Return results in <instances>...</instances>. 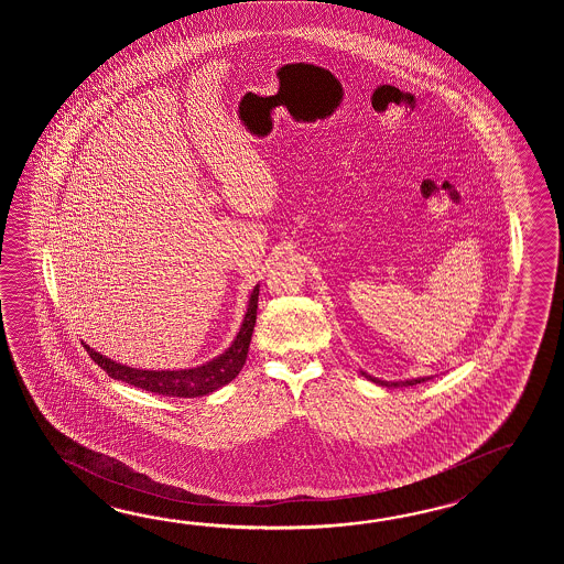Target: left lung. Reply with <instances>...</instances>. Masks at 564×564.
Segmentation results:
<instances>
[{
    "instance_id": "obj_1",
    "label": "left lung",
    "mask_w": 564,
    "mask_h": 564,
    "mask_svg": "<svg viewBox=\"0 0 564 564\" xmlns=\"http://www.w3.org/2000/svg\"><path fill=\"white\" fill-rule=\"evenodd\" d=\"M360 375H362L365 379L372 381V383L381 384V387H411V384L423 383V381L430 379V377H417V379H409V381H383V379L372 377L369 372L360 371Z\"/></svg>"
}]
</instances>
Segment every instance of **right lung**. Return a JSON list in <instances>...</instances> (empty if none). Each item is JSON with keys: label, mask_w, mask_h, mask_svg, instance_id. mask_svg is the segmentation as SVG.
Masks as SVG:
<instances>
[{"label": "right lung", "mask_w": 564, "mask_h": 564, "mask_svg": "<svg viewBox=\"0 0 564 564\" xmlns=\"http://www.w3.org/2000/svg\"><path fill=\"white\" fill-rule=\"evenodd\" d=\"M258 294L260 286H253L250 300H248V311L243 316V323L240 326V333L234 338L231 347L221 352L216 359L193 367V369H181V371H143V369H132L127 365H120L117 360H110L105 355L96 352L95 348L85 345L86 352L90 359L95 360L100 369L108 372V377L122 381V383L134 384L139 389H144L149 393H159L165 397H204L217 391L219 387L228 384L238 377L241 371L248 348L252 340L253 324H256V311H258Z\"/></svg>", "instance_id": "add662e5"}]
</instances>
